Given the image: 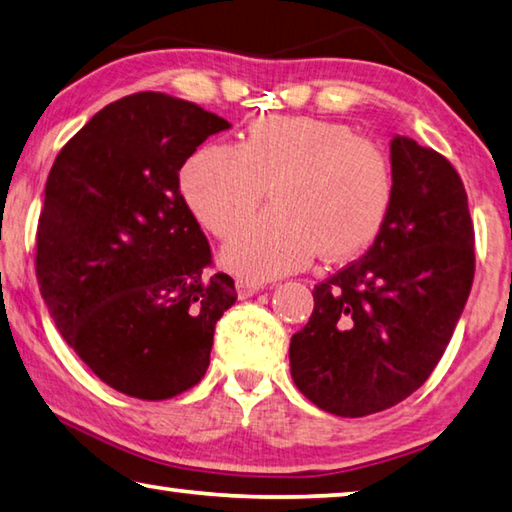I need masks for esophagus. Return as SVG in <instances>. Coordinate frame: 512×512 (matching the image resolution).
<instances>
[{"mask_svg": "<svg viewBox=\"0 0 512 512\" xmlns=\"http://www.w3.org/2000/svg\"><path fill=\"white\" fill-rule=\"evenodd\" d=\"M265 288V285L261 281H254V279H238L236 281V292L240 299H249L254 297V294H258Z\"/></svg>", "mask_w": 512, "mask_h": 512, "instance_id": "1", "label": "esophagus"}]
</instances>
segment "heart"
Wrapping results in <instances>:
<instances>
[{
  "mask_svg": "<svg viewBox=\"0 0 512 512\" xmlns=\"http://www.w3.org/2000/svg\"><path fill=\"white\" fill-rule=\"evenodd\" d=\"M274 186V211L227 240L222 263L251 279L306 267L319 251L346 261L373 245L393 202L384 150L342 123L308 116H263L238 146L206 143L184 161L179 191L213 236L224 238Z\"/></svg>",
  "mask_w": 512,
  "mask_h": 512,
  "instance_id": "obj_1",
  "label": "heart"
}]
</instances>
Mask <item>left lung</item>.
Masks as SVG:
<instances>
[{"mask_svg": "<svg viewBox=\"0 0 512 512\" xmlns=\"http://www.w3.org/2000/svg\"><path fill=\"white\" fill-rule=\"evenodd\" d=\"M393 202L360 261L315 285L292 337V380L328 414L389 409L423 384L450 344L474 279V229L459 173L396 134Z\"/></svg>", "mask_w": 512, "mask_h": 512, "instance_id": "1", "label": "left lung"}]
</instances>
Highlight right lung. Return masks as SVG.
Listing matches in <instances>:
<instances>
[{
	"instance_id": "add662e5",
	"label": "right lung",
	"mask_w": 512,
	"mask_h": 512,
	"mask_svg": "<svg viewBox=\"0 0 512 512\" xmlns=\"http://www.w3.org/2000/svg\"><path fill=\"white\" fill-rule=\"evenodd\" d=\"M161 92L105 105L69 139L44 186L35 272L60 335L125 396L166 400L209 369L213 330L236 303L179 193V168L229 130Z\"/></svg>"
}]
</instances>
